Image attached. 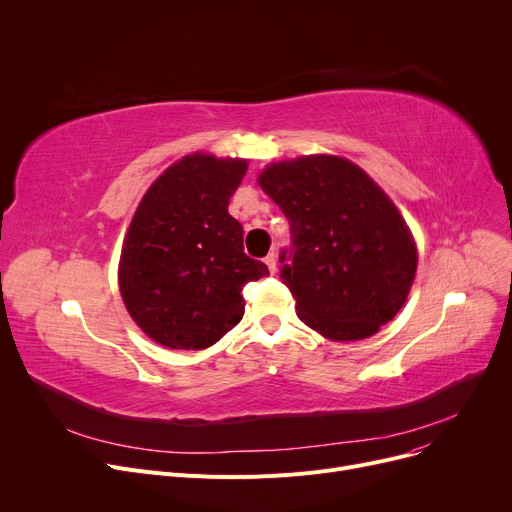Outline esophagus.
Listing matches in <instances>:
<instances>
[{
  "instance_id": "34e87169",
  "label": "esophagus",
  "mask_w": 512,
  "mask_h": 512,
  "mask_svg": "<svg viewBox=\"0 0 512 512\" xmlns=\"http://www.w3.org/2000/svg\"><path fill=\"white\" fill-rule=\"evenodd\" d=\"M263 263L267 265V270H270L272 274H276V255H274V253L267 255V257L263 259Z\"/></svg>"
}]
</instances>
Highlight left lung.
Here are the masks:
<instances>
[{"mask_svg":"<svg viewBox=\"0 0 512 512\" xmlns=\"http://www.w3.org/2000/svg\"><path fill=\"white\" fill-rule=\"evenodd\" d=\"M257 182L290 224L280 278L303 324L338 342L388 324L409 297L417 247L382 188L336 155L280 161Z\"/></svg>","mask_w":512,"mask_h":512,"instance_id":"obj_1","label":"left lung"}]
</instances>
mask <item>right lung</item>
<instances>
[{
  "mask_svg": "<svg viewBox=\"0 0 512 512\" xmlns=\"http://www.w3.org/2000/svg\"><path fill=\"white\" fill-rule=\"evenodd\" d=\"M247 159L184 155L141 199L128 226L118 282L137 326L157 344L201 351L245 315L242 288L267 276L247 257L228 203Z\"/></svg>",
  "mask_w": 512,
  "mask_h": 512,
  "instance_id": "right-lung-1",
  "label": "right lung"
}]
</instances>
